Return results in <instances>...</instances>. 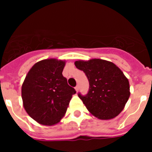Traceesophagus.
<instances>
[{
  "instance_id": "obj_1",
  "label": "esophagus",
  "mask_w": 152,
  "mask_h": 152,
  "mask_svg": "<svg viewBox=\"0 0 152 152\" xmlns=\"http://www.w3.org/2000/svg\"><path fill=\"white\" fill-rule=\"evenodd\" d=\"M75 90H76V92L79 91V85H76V87H75Z\"/></svg>"
}]
</instances>
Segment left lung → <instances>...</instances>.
Instances as JSON below:
<instances>
[{
	"mask_svg": "<svg viewBox=\"0 0 152 152\" xmlns=\"http://www.w3.org/2000/svg\"><path fill=\"white\" fill-rule=\"evenodd\" d=\"M89 81L87 95L78 96L88 111L102 120L114 118L124 110L130 96L129 83L114 63L100 59L75 62Z\"/></svg>",
	"mask_w": 152,
	"mask_h": 152,
	"instance_id": "1",
	"label": "left lung"
}]
</instances>
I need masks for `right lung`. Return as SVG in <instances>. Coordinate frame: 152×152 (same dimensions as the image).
<instances>
[{
  "instance_id": "obj_1",
  "label": "right lung",
  "mask_w": 152,
  "mask_h": 152,
  "mask_svg": "<svg viewBox=\"0 0 152 152\" xmlns=\"http://www.w3.org/2000/svg\"><path fill=\"white\" fill-rule=\"evenodd\" d=\"M65 62L39 61L27 73L21 89L23 107L31 118L42 125L59 123L65 115L74 88L62 76Z\"/></svg>"
}]
</instances>
